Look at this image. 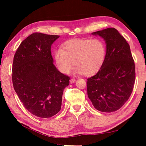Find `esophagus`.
<instances>
[{"mask_svg":"<svg viewBox=\"0 0 146 146\" xmlns=\"http://www.w3.org/2000/svg\"><path fill=\"white\" fill-rule=\"evenodd\" d=\"M75 81H76V79L71 78L70 80V84H73V83L75 82Z\"/></svg>","mask_w":146,"mask_h":146,"instance_id":"34e87169","label":"esophagus"}]
</instances>
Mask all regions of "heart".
Instances as JSON below:
<instances>
[{
    "instance_id": "b5f03b06",
    "label": "heart",
    "mask_w": 146,
    "mask_h": 146,
    "mask_svg": "<svg viewBox=\"0 0 146 146\" xmlns=\"http://www.w3.org/2000/svg\"><path fill=\"white\" fill-rule=\"evenodd\" d=\"M106 47L101 39H72L66 42L54 58L58 70L64 74L74 65L76 74L91 76L100 70L104 62Z\"/></svg>"
}]
</instances>
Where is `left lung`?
Masks as SVG:
<instances>
[{"label": "left lung", "mask_w": 146, "mask_h": 146, "mask_svg": "<svg viewBox=\"0 0 146 146\" xmlns=\"http://www.w3.org/2000/svg\"><path fill=\"white\" fill-rule=\"evenodd\" d=\"M106 44V54L100 70L87 80L88 96L103 112L119 110L127 101L135 82V64L125 39L114 28L92 33Z\"/></svg>", "instance_id": "1"}]
</instances>
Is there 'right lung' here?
<instances>
[{"mask_svg":"<svg viewBox=\"0 0 146 146\" xmlns=\"http://www.w3.org/2000/svg\"><path fill=\"white\" fill-rule=\"evenodd\" d=\"M59 37L32 34L22 42L14 56V89L25 108L42 118L59 112L64 89L70 83V77L53 64L51 46Z\"/></svg>","mask_w":146,"mask_h":146,"instance_id":"add662e5","label":"right lung"}]
</instances>
